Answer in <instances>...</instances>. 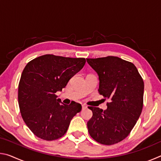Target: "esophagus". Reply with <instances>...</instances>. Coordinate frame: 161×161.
I'll use <instances>...</instances> for the list:
<instances>
[{"label": "esophagus", "instance_id": "1", "mask_svg": "<svg viewBox=\"0 0 161 161\" xmlns=\"http://www.w3.org/2000/svg\"><path fill=\"white\" fill-rule=\"evenodd\" d=\"M81 107H82V108H83V109H85V108H87V106H86V105H85V104H82V105H81Z\"/></svg>", "mask_w": 161, "mask_h": 161}]
</instances>
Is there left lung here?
Wrapping results in <instances>:
<instances>
[{"instance_id": "8db88e82", "label": "left lung", "mask_w": 161, "mask_h": 161, "mask_svg": "<svg viewBox=\"0 0 161 161\" xmlns=\"http://www.w3.org/2000/svg\"><path fill=\"white\" fill-rule=\"evenodd\" d=\"M97 73L99 93L110 100L107 108L89 107L92 118L87 122L92 138L103 145L119 143L129 136L143 108L144 83L133 63L118 57L86 59Z\"/></svg>"}]
</instances>
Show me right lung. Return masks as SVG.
Wrapping results in <instances>:
<instances>
[{
  "label": "right lung",
  "instance_id": "right-lung-1",
  "mask_svg": "<svg viewBox=\"0 0 161 161\" xmlns=\"http://www.w3.org/2000/svg\"><path fill=\"white\" fill-rule=\"evenodd\" d=\"M84 58L45 54L32 59L22 73L18 103L22 118L38 138L53 141L65 134L71 120L81 110L80 103L64 104L57 99L73 76L85 64Z\"/></svg>",
  "mask_w": 161,
  "mask_h": 161
}]
</instances>
